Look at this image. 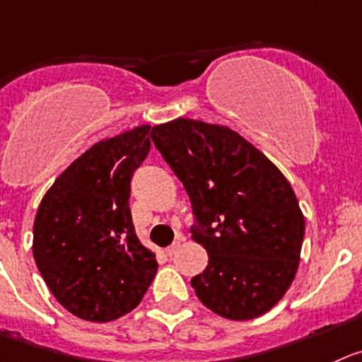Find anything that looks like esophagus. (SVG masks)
<instances>
[{
    "mask_svg": "<svg viewBox=\"0 0 362 362\" xmlns=\"http://www.w3.org/2000/svg\"><path fill=\"white\" fill-rule=\"evenodd\" d=\"M180 246H182V243H180V241H175L173 245L168 246V248H165V253H168V255H170V257H173L175 253H177L178 250H180Z\"/></svg>",
    "mask_w": 362,
    "mask_h": 362,
    "instance_id": "esophagus-1",
    "label": "esophagus"
}]
</instances>
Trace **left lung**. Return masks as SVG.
Segmentation results:
<instances>
[{
  "mask_svg": "<svg viewBox=\"0 0 362 362\" xmlns=\"http://www.w3.org/2000/svg\"><path fill=\"white\" fill-rule=\"evenodd\" d=\"M155 148L184 184L204 228L209 264L191 286L207 309L246 322L282 300L300 264L305 218L282 171L223 124L178 117L155 124Z\"/></svg>",
  "mask_w": 362,
  "mask_h": 362,
  "instance_id": "8db88e82",
  "label": "left lung"
}]
</instances>
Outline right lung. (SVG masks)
Segmentation results:
<instances>
[{
	"mask_svg": "<svg viewBox=\"0 0 362 362\" xmlns=\"http://www.w3.org/2000/svg\"><path fill=\"white\" fill-rule=\"evenodd\" d=\"M150 124L83 151L42 197L33 221V259L64 309L107 323L139 305L157 259L135 235L130 180L150 151Z\"/></svg>",
	"mask_w": 362,
	"mask_h": 362,
	"instance_id": "right-lung-1",
	"label": "right lung"
}]
</instances>
